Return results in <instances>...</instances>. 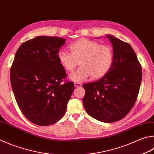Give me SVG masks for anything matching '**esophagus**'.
Returning a JSON list of instances; mask_svg holds the SVG:
<instances>
[{"instance_id":"obj_1","label":"esophagus","mask_w":154,"mask_h":154,"mask_svg":"<svg viewBox=\"0 0 154 154\" xmlns=\"http://www.w3.org/2000/svg\"><path fill=\"white\" fill-rule=\"evenodd\" d=\"M74 85H75V87H76V88H78V87H81L82 86V84H81V83H74Z\"/></svg>"}]
</instances>
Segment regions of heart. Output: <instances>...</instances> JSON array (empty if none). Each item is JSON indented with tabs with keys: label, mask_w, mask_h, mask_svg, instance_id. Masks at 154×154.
<instances>
[{
	"label": "heart",
	"mask_w": 154,
	"mask_h": 154,
	"mask_svg": "<svg viewBox=\"0 0 154 154\" xmlns=\"http://www.w3.org/2000/svg\"><path fill=\"white\" fill-rule=\"evenodd\" d=\"M71 53L60 50L58 61L66 71L71 72L76 67L78 61L80 67L69 75L75 82H82L90 77L98 79L107 74L113 61V50L106 44L97 41L80 38L69 46Z\"/></svg>",
	"instance_id": "1"
}]
</instances>
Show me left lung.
I'll list each match as a JSON object with an SVG mask.
<instances>
[{
    "instance_id": "8db88e82",
    "label": "left lung",
    "mask_w": 154,
    "mask_h": 154,
    "mask_svg": "<svg viewBox=\"0 0 154 154\" xmlns=\"http://www.w3.org/2000/svg\"><path fill=\"white\" fill-rule=\"evenodd\" d=\"M113 46V61L107 74L85 83L83 106L89 116L104 122H114L127 115L135 105L140 88L142 70L129 44L107 35Z\"/></svg>"
}]
</instances>
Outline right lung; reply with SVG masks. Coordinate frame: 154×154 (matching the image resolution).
I'll list each match as a JSON object with an SVG mask.
<instances>
[{"label":"right lung","instance_id":"right-lung-1","mask_svg":"<svg viewBox=\"0 0 154 154\" xmlns=\"http://www.w3.org/2000/svg\"><path fill=\"white\" fill-rule=\"evenodd\" d=\"M59 37L38 36L25 42L11 68V83L16 102L30 122L48 126L65 114L74 83L65 79L58 52L65 43Z\"/></svg>","mask_w":154,"mask_h":154}]
</instances>
